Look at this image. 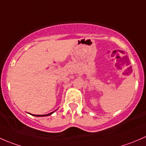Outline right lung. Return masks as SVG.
<instances>
[{
	"instance_id": "1",
	"label": "right lung",
	"mask_w": 146,
	"mask_h": 146,
	"mask_svg": "<svg viewBox=\"0 0 146 146\" xmlns=\"http://www.w3.org/2000/svg\"><path fill=\"white\" fill-rule=\"evenodd\" d=\"M56 110H55V111H56ZM55 111H54V112H50V113L47 114V115H32V114H30V113L29 114H30V115H33V116H35V117H46V116H49V115H51L52 113H53V112H55Z\"/></svg>"
}]
</instances>
